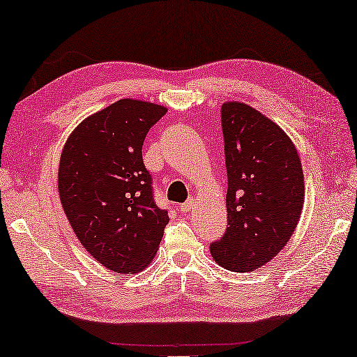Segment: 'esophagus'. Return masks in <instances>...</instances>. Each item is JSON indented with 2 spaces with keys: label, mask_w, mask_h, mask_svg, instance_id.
I'll list each match as a JSON object with an SVG mask.
<instances>
[{
  "label": "esophagus",
  "mask_w": 357,
  "mask_h": 357,
  "mask_svg": "<svg viewBox=\"0 0 357 357\" xmlns=\"http://www.w3.org/2000/svg\"><path fill=\"white\" fill-rule=\"evenodd\" d=\"M194 203H195V202H194V199H189L188 202H184L183 205L179 206V208H181V211H183V213H188V211H190V208L194 206Z\"/></svg>",
  "instance_id": "34e87169"
}]
</instances>
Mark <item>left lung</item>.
Returning a JSON list of instances; mask_svg holds the SVG:
<instances>
[{
    "label": "left lung",
    "mask_w": 357,
    "mask_h": 357,
    "mask_svg": "<svg viewBox=\"0 0 357 357\" xmlns=\"http://www.w3.org/2000/svg\"><path fill=\"white\" fill-rule=\"evenodd\" d=\"M227 168V230L209 245L231 271H252L287 245L301 219L305 185L289 137L254 107H220Z\"/></svg>",
    "instance_id": "obj_1"
}]
</instances>
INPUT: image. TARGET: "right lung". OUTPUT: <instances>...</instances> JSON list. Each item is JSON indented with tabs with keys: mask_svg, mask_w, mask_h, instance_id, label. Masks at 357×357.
<instances>
[{
	"mask_svg": "<svg viewBox=\"0 0 357 357\" xmlns=\"http://www.w3.org/2000/svg\"><path fill=\"white\" fill-rule=\"evenodd\" d=\"M165 114L163 106L119 100L79 123L61 152L66 218L92 257L117 273L148 267L169 220L143 162L146 135Z\"/></svg>",
	"mask_w": 357,
	"mask_h": 357,
	"instance_id": "right-lung-1",
	"label": "right lung"
}]
</instances>
